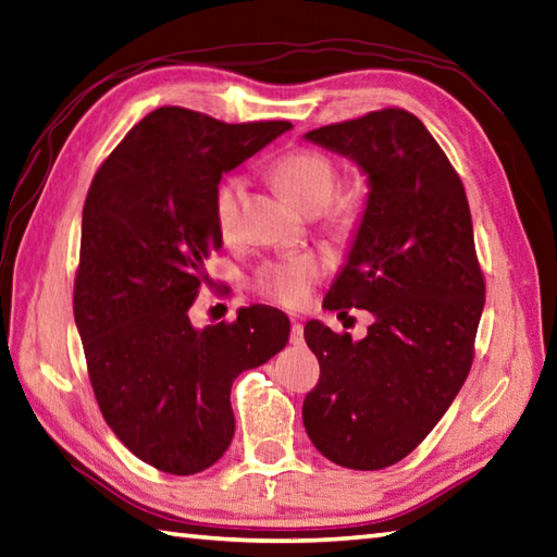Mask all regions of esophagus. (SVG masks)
Here are the masks:
<instances>
[{
	"instance_id": "34e87169",
	"label": "esophagus",
	"mask_w": 557,
	"mask_h": 557,
	"mask_svg": "<svg viewBox=\"0 0 557 557\" xmlns=\"http://www.w3.org/2000/svg\"><path fill=\"white\" fill-rule=\"evenodd\" d=\"M302 341H305V329H302L300 321H295V319H293V329H290V343H293V345H302Z\"/></svg>"
}]
</instances>
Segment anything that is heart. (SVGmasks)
Listing matches in <instances>:
<instances>
[{
    "label": "heart",
    "mask_w": 557,
    "mask_h": 557,
    "mask_svg": "<svg viewBox=\"0 0 557 557\" xmlns=\"http://www.w3.org/2000/svg\"><path fill=\"white\" fill-rule=\"evenodd\" d=\"M271 176L281 185L290 200L305 212H321L329 207V221L333 228L348 231L360 216L362 195L357 190L336 193L338 174L329 157L314 150H295L276 159ZM245 195V178L228 176L219 183L214 193V219L224 238H233L240 226V205ZM321 276L319 259L312 255H293L269 262L255 274V288L281 305L298 307L310 298L312 283Z\"/></svg>",
    "instance_id": "b5f03b06"
}]
</instances>
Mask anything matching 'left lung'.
<instances>
[{
    "label": "left lung",
    "mask_w": 557,
    "mask_h": 557,
    "mask_svg": "<svg viewBox=\"0 0 557 557\" xmlns=\"http://www.w3.org/2000/svg\"><path fill=\"white\" fill-rule=\"evenodd\" d=\"M302 138L348 157L367 178L364 209L324 305L374 317L362 341L307 321L321 376L302 422L331 462L383 469L426 438L472 367L484 310L472 214L448 157L410 111H372Z\"/></svg>",
    "instance_id": "8db88e82"
}]
</instances>
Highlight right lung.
<instances>
[{"mask_svg": "<svg viewBox=\"0 0 557 557\" xmlns=\"http://www.w3.org/2000/svg\"><path fill=\"white\" fill-rule=\"evenodd\" d=\"M288 121L224 123L159 107L97 171L83 207L73 317L97 405L135 457L169 474H197L231 446V386L286 348L290 321L267 305L233 324H190L224 245L219 181Z\"/></svg>", "mask_w": 557, "mask_h": 557, "instance_id": "add662e5", "label": "right lung"}]
</instances>
